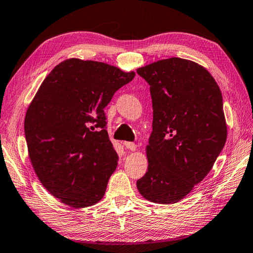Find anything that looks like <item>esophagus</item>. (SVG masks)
I'll use <instances>...</instances> for the list:
<instances>
[{"instance_id": "1", "label": "esophagus", "mask_w": 253, "mask_h": 253, "mask_svg": "<svg viewBox=\"0 0 253 253\" xmlns=\"http://www.w3.org/2000/svg\"><path fill=\"white\" fill-rule=\"evenodd\" d=\"M124 146H125L127 149H129V151H136L137 149V145L135 143H131V142H124Z\"/></svg>"}]
</instances>
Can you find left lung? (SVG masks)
<instances>
[{"label": "left lung", "mask_w": 253, "mask_h": 253, "mask_svg": "<svg viewBox=\"0 0 253 253\" xmlns=\"http://www.w3.org/2000/svg\"><path fill=\"white\" fill-rule=\"evenodd\" d=\"M137 74L148 83L153 104L148 168L137 188L151 202L176 203L207 176L224 147L222 93L211 74L191 60H158Z\"/></svg>", "instance_id": "obj_1"}]
</instances>
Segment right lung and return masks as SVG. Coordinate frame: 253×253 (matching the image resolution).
Instances as JSON below:
<instances>
[{"label": "right lung", "mask_w": 253, "mask_h": 253, "mask_svg": "<svg viewBox=\"0 0 253 253\" xmlns=\"http://www.w3.org/2000/svg\"><path fill=\"white\" fill-rule=\"evenodd\" d=\"M135 72L91 60L67 59L41 84L25 114L34 172L50 194L75 209L99 202L118 155L104 108Z\"/></svg>", "instance_id": "add662e5"}]
</instances>
